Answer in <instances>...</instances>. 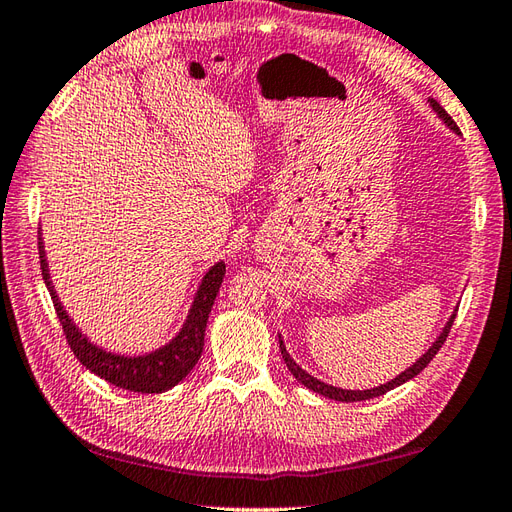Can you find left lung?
<instances>
[{"mask_svg":"<svg viewBox=\"0 0 512 512\" xmlns=\"http://www.w3.org/2000/svg\"><path fill=\"white\" fill-rule=\"evenodd\" d=\"M429 105H431V109H434L436 113H438V118L447 124V127L451 129V131H460L458 129V124L451 120V116L449 113L442 109L438 102L431 98L429 100ZM458 311V309H456ZM453 320H456V313H451V317H449V322L445 324V328H442V333L438 335V339L434 344L429 346V350L425 352L423 357H420L414 366H410L407 368L405 372H401L399 377L396 379H392V381H388V383H383V385H379V388H370V390H342V388H335V385H328V383H324V381H320V379H315V377H311L309 372L306 370H302L298 363H295L293 359H291V355L287 352V348H285V342H282V339H278L280 342V352H282V359H285V363H287V368L291 370V374L295 379H298L304 388H309V390H313V392H317V394H322V396H328V399H333V401H342V403H355V401H366V399H374V396H381V394H385V392H390V390H394V388H399V385H403L405 381H410V379H414L418 372H423L425 368H427V363L436 357V352L442 348V344H445V339H447V335H449V331H451V324H453Z\"/></svg>","mask_w":512,"mask_h":512,"instance_id":"obj_1","label":"left lung"}]
</instances>
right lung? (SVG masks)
<instances>
[{
    "instance_id": "add662e5",
    "label": "right lung",
    "mask_w": 512,
    "mask_h": 512,
    "mask_svg": "<svg viewBox=\"0 0 512 512\" xmlns=\"http://www.w3.org/2000/svg\"><path fill=\"white\" fill-rule=\"evenodd\" d=\"M39 258H41V274L45 280V287H48L56 315H59V322L63 326V333L67 344H70L76 359L83 363L87 370L98 374L100 379L109 381L116 388L129 390V392H140V394H160L173 388L179 381L186 379V374L195 368V363L201 357L203 350V337H206V324L212 311L214 298H217L219 287L225 276V263H214L206 276H203L201 285L195 293V300L188 311V317L181 331L170 339V342L162 348L153 352H146L140 357H124L116 355V352H107L100 346L92 344L78 331V326L72 322V317L65 313L63 304L56 295L50 271H48V260H45V249L43 241L39 238Z\"/></svg>"
}]
</instances>
